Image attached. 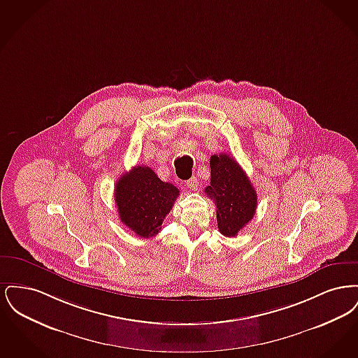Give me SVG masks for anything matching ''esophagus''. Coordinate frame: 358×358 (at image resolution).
I'll return each mask as SVG.
<instances>
[{"mask_svg": "<svg viewBox=\"0 0 358 358\" xmlns=\"http://www.w3.org/2000/svg\"><path fill=\"white\" fill-rule=\"evenodd\" d=\"M187 187H189V189H192V190H197V187H199L197 178H196V177H192L190 180H187Z\"/></svg>", "mask_w": 358, "mask_h": 358, "instance_id": "obj_1", "label": "esophagus"}]
</instances>
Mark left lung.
Segmentation results:
<instances>
[{
    "instance_id": "left-lung-1",
    "label": "left lung",
    "mask_w": 358,
    "mask_h": 358,
    "mask_svg": "<svg viewBox=\"0 0 358 358\" xmlns=\"http://www.w3.org/2000/svg\"><path fill=\"white\" fill-rule=\"evenodd\" d=\"M210 184L206 196L216 205L220 234L235 238L252 220L257 206V194L248 176L228 154L210 157Z\"/></svg>"
}]
</instances>
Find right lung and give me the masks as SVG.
I'll return each mask as SVG.
<instances>
[{
  "label": "right lung",
  "instance_id": "obj_1",
  "mask_svg": "<svg viewBox=\"0 0 358 358\" xmlns=\"http://www.w3.org/2000/svg\"><path fill=\"white\" fill-rule=\"evenodd\" d=\"M180 190L161 181L152 168L134 166L115 184L114 199L122 222L136 236L153 238L171 212Z\"/></svg>",
  "mask_w": 358,
  "mask_h": 358
}]
</instances>
